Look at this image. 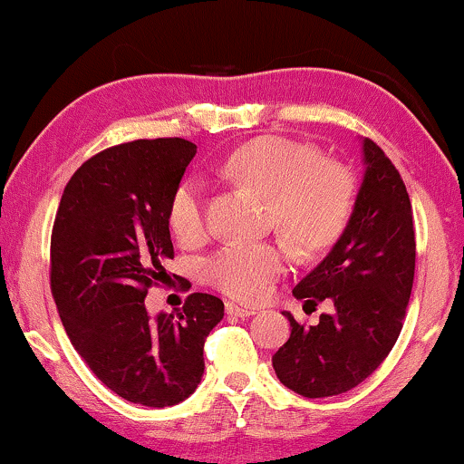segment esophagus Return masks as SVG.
I'll return each mask as SVG.
<instances>
[{
	"label": "esophagus",
	"mask_w": 464,
	"mask_h": 464,
	"mask_svg": "<svg viewBox=\"0 0 464 464\" xmlns=\"http://www.w3.org/2000/svg\"><path fill=\"white\" fill-rule=\"evenodd\" d=\"M226 313L230 317H251V315H256V309H251V306H240V304H237V303H226Z\"/></svg>",
	"instance_id": "obj_1"
}]
</instances>
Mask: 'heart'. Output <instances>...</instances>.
<instances>
[{
  "label": "heart",
  "mask_w": 464,
  "mask_h": 464,
  "mask_svg": "<svg viewBox=\"0 0 464 464\" xmlns=\"http://www.w3.org/2000/svg\"><path fill=\"white\" fill-rule=\"evenodd\" d=\"M219 172L254 185L270 196L273 221L303 249L333 243L352 210L350 174L334 161L320 160L309 144L287 138H257L238 147L219 164ZM168 224L180 243L194 245L207 230L204 185L189 177L174 188ZM287 264L285 246L266 240H234L207 260V276L238 300H260Z\"/></svg>",
  "instance_id": "b5f03b06"
}]
</instances>
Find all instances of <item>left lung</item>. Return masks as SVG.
<instances>
[{
  "label": "left lung",
  "instance_id": "left-lung-1",
  "mask_svg": "<svg viewBox=\"0 0 464 464\" xmlns=\"http://www.w3.org/2000/svg\"><path fill=\"white\" fill-rule=\"evenodd\" d=\"M362 147V183L345 230L326 257L294 287V296L333 313L300 326L290 311L292 334L273 356L279 382L306 399H324L364 382L399 339L413 270L416 234L411 202L399 170L369 138Z\"/></svg>",
  "mask_w": 464,
  "mask_h": 464
}]
</instances>
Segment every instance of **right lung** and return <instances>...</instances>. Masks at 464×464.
Segmentation results:
<instances>
[{
  "label": "right lung",
  "instance_id": "add662e5",
  "mask_svg": "<svg viewBox=\"0 0 464 464\" xmlns=\"http://www.w3.org/2000/svg\"><path fill=\"white\" fill-rule=\"evenodd\" d=\"M196 155L183 138L134 140L85 161L65 185L51 238V290L72 345L104 386L144 407L189 399L224 303L191 294L151 315L147 290L174 249L168 202Z\"/></svg>",
  "mask_w": 464,
  "mask_h": 464
}]
</instances>
